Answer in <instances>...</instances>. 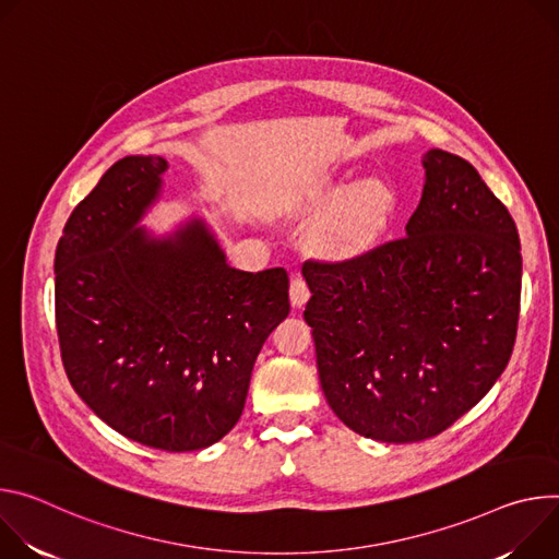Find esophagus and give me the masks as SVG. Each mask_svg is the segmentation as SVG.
I'll return each mask as SVG.
<instances>
[{"label": "esophagus", "mask_w": 559, "mask_h": 559, "mask_svg": "<svg viewBox=\"0 0 559 559\" xmlns=\"http://www.w3.org/2000/svg\"><path fill=\"white\" fill-rule=\"evenodd\" d=\"M288 293H290V304L295 308H301L308 301V297H311V290H308V284L301 275H295L290 280V290Z\"/></svg>", "instance_id": "34e87169"}]
</instances>
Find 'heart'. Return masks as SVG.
Masks as SVG:
<instances>
[{"instance_id":"heart-1","label":"heart","mask_w":559,"mask_h":559,"mask_svg":"<svg viewBox=\"0 0 559 559\" xmlns=\"http://www.w3.org/2000/svg\"><path fill=\"white\" fill-rule=\"evenodd\" d=\"M333 189L331 183L316 186L306 193V211H318ZM393 195L380 179H361L337 195L329 211L311 230V248L318 255L346 260L366 253L389 224Z\"/></svg>"}]
</instances>
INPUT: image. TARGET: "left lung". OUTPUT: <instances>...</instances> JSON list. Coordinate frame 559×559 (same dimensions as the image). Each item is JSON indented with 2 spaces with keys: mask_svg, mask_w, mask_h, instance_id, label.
<instances>
[{
  "mask_svg": "<svg viewBox=\"0 0 559 559\" xmlns=\"http://www.w3.org/2000/svg\"><path fill=\"white\" fill-rule=\"evenodd\" d=\"M406 235L340 262L308 260L322 391L378 442H421L471 411L507 368L522 253L509 209L460 155H424Z\"/></svg>",
  "mask_w": 559,
  "mask_h": 559,
  "instance_id": "1",
  "label": "left lung"
}]
</instances>
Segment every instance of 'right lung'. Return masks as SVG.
Wrapping results in <instances>:
<instances>
[{
    "mask_svg": "<svg viewBox=\"0 0 559 559\" xmlns=\"http://www.w3.org/2000/svg\"><path fill=\"white\" fill-rule=\"evenodd\" d=\"M166 159L115 162L71 213L55 251V324L75 393L123 438L181 453L237 424L253 364L288 316L284 269L226 264L202 222L138 228Z\"/></svg>",
    "mask_w": 559,
    "mask_h": 559,
    "instance_id": "1",
    "label": "right lung"
}]
</instances>
